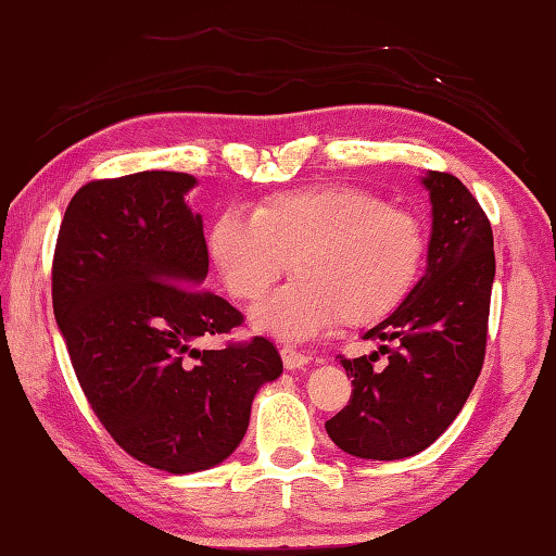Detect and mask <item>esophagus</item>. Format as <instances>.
<instances>
[{
  "label": "esophagus",
  "mask_w": 556,
  "mask_h": 556,
  "mask_svg": "<svg viewBox=\"0 0 556 556\" xmlns=\"http://www.w3.org/2000/svg\"><path fill=\"white\" fill-rule=\"evenodd\" d=\"M280 358H282V365H286L288 370L305 368V365L309 363V355L305 351H300L298 345H282Z\"/></svg>",
  "instance_id": "obj_1"
}]
</instances>
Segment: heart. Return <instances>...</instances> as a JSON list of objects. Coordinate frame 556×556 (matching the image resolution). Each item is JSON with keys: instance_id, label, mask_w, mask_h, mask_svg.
Returning <instances> with one entry per match:
<instances>
[{"instance_id": "heart-1", "label": "heart", "mask_w": 556, "mask_h": 556, "mask_svg": "<svg viewBox=\"0 0 556 556\" xmlns=\"http://www.w3.org/2000/svg\"><path fill=\"white\" fill-rule=\"evenodd\" d=\"M207 251L229 295L256 302L288 270L298 280L256 312L282 339H305L341 321L372 329L400 312L424 276V219L358 186H314L261 198L254 215L225 211Z\"/></svg>"}]
</instances>
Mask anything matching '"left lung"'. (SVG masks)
Masks as SVG:
<instances>
[{
    "mask_svg": "<svg viewBox=\"0 0 556 556\" xmlns=\"http://www.w3.org/2000/svg\"><path fill=\"white\" fill-rule=\"evenodd\" d=\"M433 203L428 268L406 305L365 339L379 353L343 358L353 377L351 400L329 418L327 433L343 453L363 459H402L421 453L463 412L484 365L494 235L477 198L453 174L424 179Z\"/></svg>",
    "mask_w": 556,
    "mask_h": 556,
    "instance_id": "obj_1",
    "label": "left lung"
}]
</instances>
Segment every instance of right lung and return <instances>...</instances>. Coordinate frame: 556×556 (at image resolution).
Here are the masks:
<instances>
[{
    "label": "right lung",
    "mask_w": 556,
    "mask_h": 556,
    "mask_svg": "<svg viewBox=\"0 0 556 556\" xmlns=\"http://www.w3.org/2000/svg\"><path fill=\"white\" fill-rule=\"evenodd\" d=\"M193 186L181 172L89 181L52 256V309L84 396L125 453L172 475L232 455L258 387L282 372L264 337L195 349L244 314L201 288L203 219L184 201Z\"/></svg>",
    "instance_id": "1"
}]
</instances>
